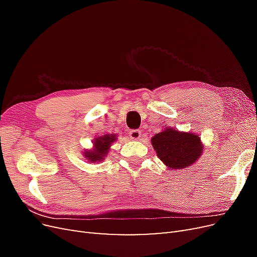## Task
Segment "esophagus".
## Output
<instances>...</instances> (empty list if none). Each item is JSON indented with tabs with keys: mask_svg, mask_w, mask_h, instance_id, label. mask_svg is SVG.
Segmentation results:
<instances>
[{
	"mask_svg": "<svg viewBox=\"0 0 257 257\" xmlns=\"http://www.w3.org/2000/svg\"><path fill=\"white\" fill-rule=\"evenodd\" d=\"M130 138L131 139H134V141H138L139 138L142 136V132L139 130H131L130 131Z\"/></svg>",
	"mask_w": 257,
	"mask_h": 257,
	"instance_id": "obj_1",
	"label": "esophagus"
}]
</instances>
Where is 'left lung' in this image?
Masks as SVG:
<instances>
[{"instance_id": "left-lung-1", "label": "left lung", "mask_w": 257, "mask_h": 257, "mask_svg": "<svg viewBox=\"0 0 257 257\" xmlns=\"http://www.w3.org/2000/svg\"><path fill=\"white\" fill-rule=\"evenodd\" d=\"M158 157L170 169L191 166L203 152L200 138L192 133L165 128L151 139Z\"/></svg>"}]
</instances>
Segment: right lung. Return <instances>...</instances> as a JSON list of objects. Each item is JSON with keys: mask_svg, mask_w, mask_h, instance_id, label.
Returning a JSON list of instances; mask_svg holds the SVG:
<instances>
[{"mask_svg": "<svg viewBox=\"0 0 257 257\" xmlns=\"http://www.w3.org/2000/svg\"><path fill=\"white\" fill-rule=\"evenodd\" d=\"M115 136L114 135H104L102 137H99L95 139L94 142V149L90 150V151H85L84 155L90 162H99L106 157V154L108 153V149L115 141Z\"/></svg>", "mask_w": 257, "mask_h": 257, "instance_id": "right-lung-1", "label": "right lung"}]
</instances>
